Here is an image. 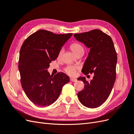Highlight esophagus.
I'll list each match as a JSON object with an SVG mask.
<instances>
[{
  "label": "esophagus",
  "instance_id": "obj_1",
  "mask_svg": "<svg viewBox=\"0 0 134 134\" xmlns=\"http://www.w3.org/2000/svg\"><path fill=\"white\" fill-rule=\"evenodd\" d=\"M70 81H71V82H76L77 80L76 79H74V78H70Z\"/></svg>",
  "mask_w": 134,
  "mask_h": 134
}]
</instances>
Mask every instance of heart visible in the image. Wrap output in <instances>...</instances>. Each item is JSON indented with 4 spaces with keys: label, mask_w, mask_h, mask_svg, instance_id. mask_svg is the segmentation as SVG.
Wrapping results in <instances>:
<instances>
[{
    "label": "heart",
    "mask_w": 134,
    "mask_h": 134,
    "mask_svg": "<svg viewBox=\"0 0 134 134\" xmlns=\"http://www.w3.org/2000/svg\"><path fill=\"white\" fill-rule=\"evenodd\" d=\"M70 48L71 50L73 51V52L76 55L81 53L84 54V48L83 46L79 43H72L70 46ZM63 52H64L63 48H62L59 52V55H58L59 58L62 55ZM76 69H77V68L73 66L69 65V66H68L65 69V72L68 75H69L70 76H74L75 75Z\"/></svg>",
    "instance_id": "heart-1"
}]
</instances>
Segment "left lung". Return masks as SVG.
<instances>
[{
	"mask_svg": "<svg viewBox=\"0 0 134 134\" xmlns=\"http://www.w3.org/2000/svg\"><path fill=\"white\" fill-rule=\"evenodd\" d=\"M74 36L90 49L82 72L85 75L94 74L90 82L85 77L78 78L85 84L84 90L78 93V99L84 106L97 108L107 99L115 84L117 57L114 44L110 36L99 30Z\"/></svg>",
	"mask_w": 134,
	"mask_h": 134,
	"instance_id": "obj_1",
	"label": "left lung"
}]
</instances>
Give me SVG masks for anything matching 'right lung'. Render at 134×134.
<instances>
[{
    "label": "right lung",
    "instance_id": "right-lung-1",
    "mask_svg": "<svg viewBox=\"0 0 134 134\" xmlns=\"http://www.w3.org/2000/svg\"><path fill=\"white\" fill-rule=\"evenodd\" d=\"M72 35L40 30L28 36L22 44L18 64L22 87L28 98L38 106L55 102L63 87L69 82V77L64 72L50 75L47 69Z\"/></svg>",
    "mask_w": 134,
    "mask_h": 134
}]
</instances>
